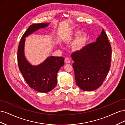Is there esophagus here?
<instances>
[{
  "instance_id": "obj_1",
  "label": "esophagus",
  "mask_w": 125,
  "mask_h": 125,
  "mask_svg": "<svg viewBox=\"0 0 125 125\" xmlns=\"http://www.w3.org/2000/svg\"><path fill=\"white\" fill-rule=\"evenodd\" d=\"M65 62L66 63H69L70 62V59L68 57H66L65 59Z\"/></svg>"
}]
</instances>
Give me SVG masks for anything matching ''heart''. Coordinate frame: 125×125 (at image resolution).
Here are the masks:
<instances>
[{
  "label": "heart",
  "instance_id": "heart-1",
  "mask_svg": "<svg viewBox=\"0 0 125 125\" xmlns=\"http://www.w3.org/2000/svg\"><path fill=\"white\" fill-rule=\"evenodd\" d=\"M80 31H76L74 32L71 33L70 34L65 37L64 41L67 43H69L72 42L74 39L73 48L75 51H81L83 49L86 45V43L88 40V36L86 34H82L80 35Z\"/></svg>",
  "mask_w": 125,
  "mask_h": 125
}]
</instances>
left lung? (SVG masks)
<instances>
[{"instance_id": "left-lung-1", "label": "left lung", "mask_w": 125, "mask_h": 125, "mask_svg": "<svg viewBox=\"0 0 125 125\" xmlns=\"http://www.w3.org/2000/svg\"><path fill=\"white\" fill-rule=\"evenodd\" d=\"M112 47L103 29L96 42L73 52V66L77 85L84 91L101 86L111 67Z\"/></svg>"}]
</instances>
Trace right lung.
Returning a JSON list of instances; mask_svg holds the SVG:
<instances>
[{
  "label": "right lung",
  "instance_id": "add662e5",
  "mask_svg": "<svg viewBox=\"0 0 125 125\" xmlns=\"http://www.w3.org/2000/svg\"><path fill=\"white\" fill-rule=\"evenodd\" d=\"M49 25V23L34 24L29 26L20 40L18 49L19 68L30 88L37 91L47 93L57 85V74L64 64L62 57L50 56L37 66H33L24 55L25 38L30 34Z\"/></svg>",
  "mask_w": 125,
  "mask_h": 125
}]
</instances>
